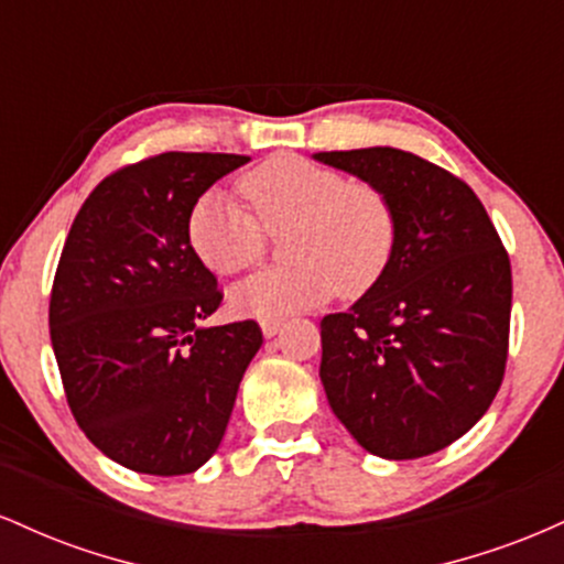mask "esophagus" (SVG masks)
I'll list each match as a JSON object with an SVG mask.
<instances>
[{
  "label": "esophagus",
  "mask_w": 564,
  "mask_h": 564,
  "mask_svg": "<svg viewBox=\"0 0 564 564\" xmlns=\"http://www.w3.org/2000/svg\"><path fill=\"white\" fill-rule=\"evenodd\" d=\"M281 326H283V318H264L262 321L264 336H275L278 332H281Z\"/></svg>",
  "instance_id": "34e87169"
}]
</instances>
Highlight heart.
<instances>
[{"instance_id": "b5f03b06", "label": "heart", "mask_w": 564, "mask_h": 564, "mask_svg": "<svg viewBox=\"0 0 564 564\" xmlns=\"http://www.w3.org/2000/svg\"><path fill=\"white\" fill-rule=\"evenodd\" d=\"M249 212L223 191H206L187 215V241L212 273L236 275L283 236L281 268L232 289L230 300L257 318H283L334 296L358 300L390 270L398 212L377 183L347 180L302 156H273L238 180Z\"/></svg>"}]
</instances>
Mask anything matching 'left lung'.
<instances>
[{
  "label": "left lung",
  "instance_id": "obj_1",
  "mask_svg": "<svg viewBox=\"0 0 564 564\" xmlns=\"http://www.w3.org/2000/svg\"><path fill=\"white\" fill-rule=\"evenodd\" d=\"M377 183L398 212L390 270L321 321V381L349 435L381 458L448 448L482 419L509 355L511 264L462 177L398 148L315 153Z\"/></svg>",
  "mask_w": 564,
  "mask_h": 564
}]
</instances>
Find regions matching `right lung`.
<instances>
[{"mask_svg": "<svg viewBox=\"0 0 564 564\" xmlns=\"http://www.w3.org/2000/svg\"><path fill=\"white\" fill-rule=\"evenodd\" d=\"M236 153H159L108 174L70 225L50 339L76 424L142 475H191L223 443L257 321L200 328L223 302L187 241L193 204L243 166Z\"/></svg>", "mask_w": 564, "mask_h": 564, "instance_id": "1", "label": "right lung"}]
</instances>
